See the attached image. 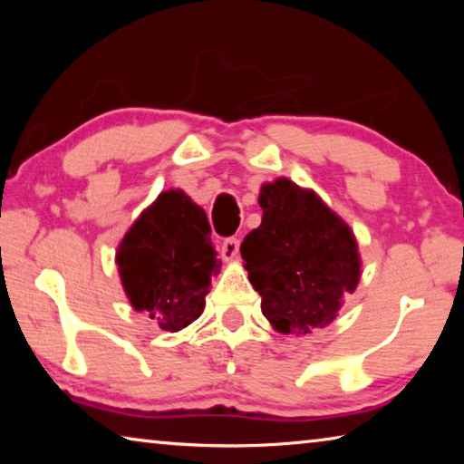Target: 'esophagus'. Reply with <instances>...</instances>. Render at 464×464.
<instances>
[{
  "mask_svg": "<svg viewBox=\"0 0 464 464\" xmlns=\"http://www.w3.org/2000/svg\"><path fill=\"white\" fill-rule=\"evenodd\" d=\"M221 251H223L225 260H235V257H237V254H239V239L237 237H227L223 241Z\"/></svg>",
  "mask_w": 464,
  "mask_h": 464,
  "instance_id": "1",
  "label": "esophagus"
}]
</instances>
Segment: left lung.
<instances>
[{
    "label": "left lung",
    "instance_id": "left-lung-1",
    "mask_svg": "<svg viewBox=\"0 0 464 464\" xmlns=\"http://www.w3.org/2000/svg\"><path fill=\"white\" fill-rule=\"evenodd\" d=\"M262 225L241 243L262 313L280 334H311L335 319L354 293L360 257L354 233L315 192L286 178L264 184Z\"/></svg>",
    "mask_w": 464,
    "mask_h": 464
}]
</instances>
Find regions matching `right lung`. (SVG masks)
I'll use <instances>...</instances> for the list:
<instances>
[{
  "label": "right lung",
  "mask_w": 464,
  "mask_h": 464,
  "mask_svg": "<svg viewBox=\"0 0 464 464\" xmlns=\"http://www.w3.org/2000/svg\"><path fill=\"white\" fill-rule=\"evenodd\" d=\"M132 307L166 332L200 317L217 262L207 213L182 190H168L143 210L116 254Z\"/></svg>",
  "instance_id": "right-lung-1"
}]
</instances>
